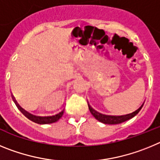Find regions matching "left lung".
<instances>
[{
	"instance_id": "1",
	"label": "left lung",
	"mask_w": 160,
	"mask_h": 160,
	"mask_svg": "<svg viewBox=\"0 0 160 160\" xmlns=\"http://www.w3.org/2000/svg\"><path fill=\"white\" fill-rule=\"evenodd\" d=\"M144 103H142V105L141 106L138 110H136L135 111H134L133 113H131V114H126V115H121V116H111V115H105V114H100V113L97 112L94 110H93L91 108L90 105L88 104L89 110H90V113L92 114L93 116L96 118L97 120H98L99 122H102V123L105 124H118L121 123V122H123L127 120H129L131 118H132L133 117H135L141 109H142V106H143Z\"/></svg>"
}]
</instances>
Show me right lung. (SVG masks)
Masks as SVG:
<instances>
[{"label":"right lung","instance_id":"add662e5","mask_svg":"<svg viewBox=\"0 0 160 160\" xmlns=\"http://www.w3.org/2000/svg\"><path fill=\"white\" fill-rule=\"evenodd\" d=\"M14 102H16L17 106L19 108V110L25 114V116L27 117L29 120L32 121V122H36V123L38 124H49V123H53V122H57L62 118V116L63 113H64V110L63 111H61L60 113H58V114H55V115H53V116H46V117H40V116H36V115H32V114H29V112L27 111H25V110L22 108V107H20L18 105V103H17L16 100H14Z\"/></svg>","mask_w":160,"mask_h":160}]
</instances>
